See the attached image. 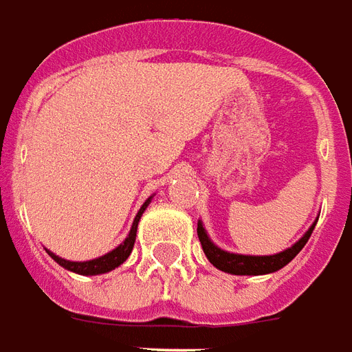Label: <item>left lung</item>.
Returning a JSON list of instances; mask_svg holds the SVG:
<instances>
[{"label": "left lung", "mask_w": 352, "mask_h": 352, "mask_svg": "<svg viewBox=\"0 0 352 352\" xmlns=\"http://www.w3.org/2000/svg\"><path fill=\"white\" fill-rule=\"evenodd\" d=\"M315 225H317V219L313 221L311 227L306 230V234L302 236L298 242L292 243L291 248L279 251L276 255H240V253H230V251L221 250L210 240L201 219L197 223V234L201 240L204 255L217 270L227 272L232 276H264V274H274V272L281 270L283 266L291 263L307 243Z\"/></svg>", "instance_id": "1"}]
</instances>
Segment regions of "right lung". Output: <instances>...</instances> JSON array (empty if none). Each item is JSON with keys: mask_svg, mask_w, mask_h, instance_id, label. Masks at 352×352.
<instances>
[{"mask_svg": "<svg viewBox=\"0 0 352 352\" xmlns=\"http://www.w3.org/2000/svg\"><path fill=\"white\" fill-rule=\"evenodd\" d=\"M151 199H153V197H150V199L140 206L137 217H135V221H133V225H131V230H129V234H127V238H125L118 248L109 251L107 255L91 258V261H84V263H76V261H67V258L58 257L56 253H52V251H48V250H46V253H48L56 263L60 264V266H63L65 270L74 272V274H80V276H99V274H107V272L114 270V268H118L120 264L125 263L127 257L131 255L133 245H135V240H137L138 221H140V217H142V214H144V210L148 208Z\"/></svg>", "mask_w": 352, "mask_h": 352, "instance_id": "add662e5", "label": "right lung"}]
</instances>
